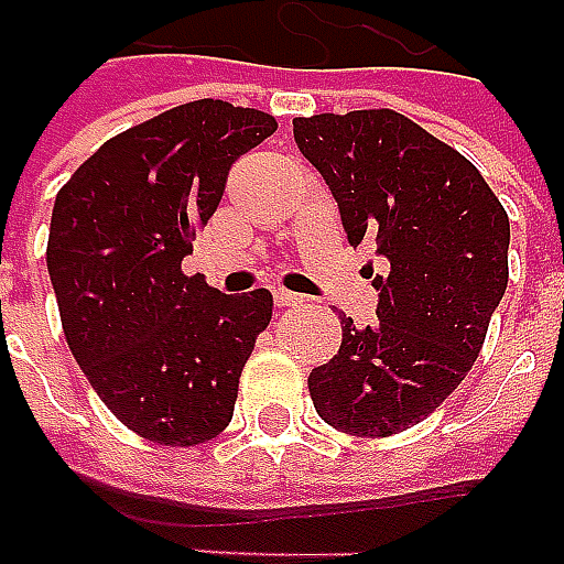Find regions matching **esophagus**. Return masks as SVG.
<instances>
[{"instance_id": "esophagus-1", "label": "esophagus", "mask_w": 564, "mask_h": 564, "mask_svg": "<svg viewBox=\"0 0 564 564\" xmlns=\"http://www.w3.org/2000/svg\"><path fill=\"white\" fill-rule=\"evenodd\" d=\"M273 300H276L279 308L297 306V303H303V297H300V294H294V291H285V288H276V291H273Z\"/></svg>"}]
</instances>
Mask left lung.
Instances as JSON below:
<instances>
[{
  "mask_svg": "<svg viewBox=\"0 0 564 564\" xmlns=\"http://www.w3.org/2000/svg\"><path fill=\"white\" fill-rule=\"evenodd\" d=\"M294 142L333 189L350 247L387 258L380 324L338 317V354L312 368L308 395L327 425L392 437L476 362L508 285V214L467 156L395 109L294 118Z\"/></svg>",
  "mask_w": 564,
  "mask_h": 564,
  "instance_id": "8db88e82",
  "label": "left lung"
}]
</instances>
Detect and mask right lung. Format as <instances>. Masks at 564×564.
<instances>
[{
    "instance_id": "obj_1",
    "label": "right lung",
    "mask_w": 564,
    "mask_h": 564,
    "mask_svg": "<svg viewBox=\"0 0 564 564\" xmlns=\"http://www.w3.org/2000/svg\"><path fill=\"white\" fill-rule=\"evenodd\" d=\"M276 127L214 97L181 104L106 139L58 189L46 270L67 347L112 416L151 443L198 446L235 416L273 297L219 294L181 261L231 163Z\"/></svg>"
}]
</instances>
